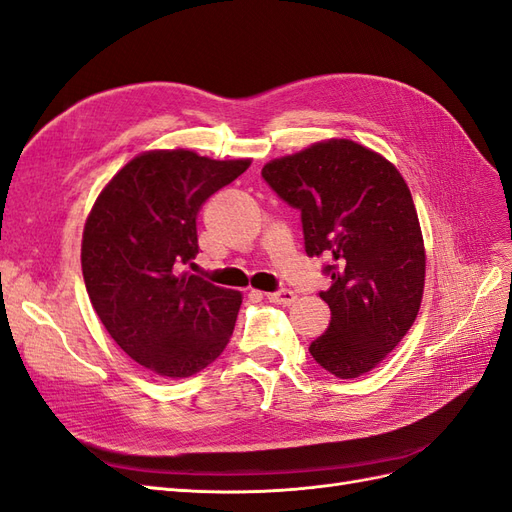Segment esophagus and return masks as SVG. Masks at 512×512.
Masks as SVG:
<instances>
[{"instance_id":"esophagus-1","label":"esophagus","mask_w":512,"mask_h":512,"mask_svg":"<svg viewBox=\"0 0 512 512\" xmlns=\"http://www.w3.org/2000/svg\"><path fill=\"white\" fill-rule=\"evenodd\" d=\"M266 298H268L272 304H281V306H291V304L296 302V294H294V291H289V289L270 291V294H266Z\"/></svg>"}]
</instances>
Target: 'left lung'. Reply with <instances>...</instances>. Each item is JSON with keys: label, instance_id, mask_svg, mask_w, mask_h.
<instances>
[{"label": "left lung", "instance_id": "8db88e82", "mask_svg": "<svg viewBox=\"0 0 512 512\" xmlns=\"http://www.w3.org/2000/svg\"><path fill=\"white\" fill-rule=\"evenodd\" d=\"M261 178L302 218L304 251L324 257L330 326L309 347L341 379L375 369L412 328L425 289V244L401 173L349 139L276 158Z\"/></svg>", "mask_w": 512, "mask_h": 512}]
</instances>
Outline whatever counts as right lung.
Wrapping results in <instances>:
<instances>
[{"label": "right lung", "instance_id": "obj_1", "mask_svg": "<svg viewBox=\"0 0 512 512\" xmlns=\"http://www.w3.org/2000/svg\"><path fill=\"white\" fill-rule=\"evenodd\" d=\"M248 165L191 150L145 152L115 173L87 216V296L111 339L152 373L191 377L229 343L242 296L186 266L199 253L201 206Z\"/></svg>", "mask_w": 512, "mask_h": 512}]
</instances>
